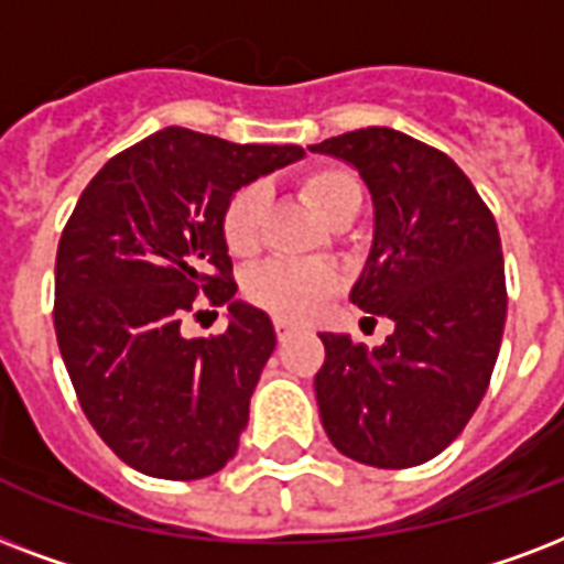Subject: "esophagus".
Wrapping results in <instances>:
<instances>
[{
  "instance_id": "34e87169",
  "label": "esophagus",
  "mask_w": 564,
  "mask_h": 564,
  "mask_svg": "<svg viewBox=\"0 0 564 564\" xmlns=\"http://www.w3.org/2000/svg\"><path fill=\"white\" fill-rule=\"evenodd\" d=\"M291 332H294V326H291V323L276 321V335H279V341H285V338H288V335H291Z\"/></svg>"
}]
</instances>
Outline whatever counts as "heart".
Wrapping results in <instances>:
<instances>
[{"label": "heart", "mask_w": 564, "mask_h": 564, "mask_svg": "<svg viewBox=\"0 0 564 564\" xmlns=\"http://www.w3.org/2000/svg\"><path fill=\"white\" fill-rule=\"evenodd\" d=\"M305 199L312 203L323 223H332L338 214L359 208L361 187L347 170H317L303 182ZM264 212V194L259 185L235 191L223 212V238L235 256H247L259 241V223ZM335 288V273L323 264H296V261H264L247 276V296L268 308L282 321H300L321 305V300Z\"/></svg>", "instance_id": "obj_1"}]
</instances>
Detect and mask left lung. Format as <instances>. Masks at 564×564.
Masks as SVG:
<instances>
[{
	"mask_svg": "<svg viewBox=\"0 0 564 564\" xmlns=\"http://www.w3.org/2000/svg\"><path fill=\"white\" fill-rule=\"evenodd\" d=\"M308 150L347 161L368 185L373 241L350 300L394 323L373 350L321 332L323 430L361 465L414 468L456 441L486 397L506 323L497 223L456 161L397 129Z\"/></svg>",
	"mask_w": 564,
	"mask_h": 564,
	"instance_id": "8db88e82",
	"label": "left lung"
}]
</instances>
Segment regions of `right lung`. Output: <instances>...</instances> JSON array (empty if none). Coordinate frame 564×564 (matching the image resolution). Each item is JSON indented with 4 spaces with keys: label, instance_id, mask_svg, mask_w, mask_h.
<instances>
[{
    "label": "right lung",
    "instance_id": "right-lung-1",
    "mask_svg": "<svg viewBox=\"0 0 564 564\" xmlns=\"http://www.w3.org/2000/svg\"><path fill=\"white\" fill-rule=\"evenodd\" d=\"M303 155L170 126L78 196L55 259V335L87 421L129 468L203 479L235 456L276 329L235 300L223 212L235 191ZM205 299L230 308V326L187 339L181 323Z\"/></svg>",
    "mask_w": 564,
    "mask_h": 564
}]
</instances>
